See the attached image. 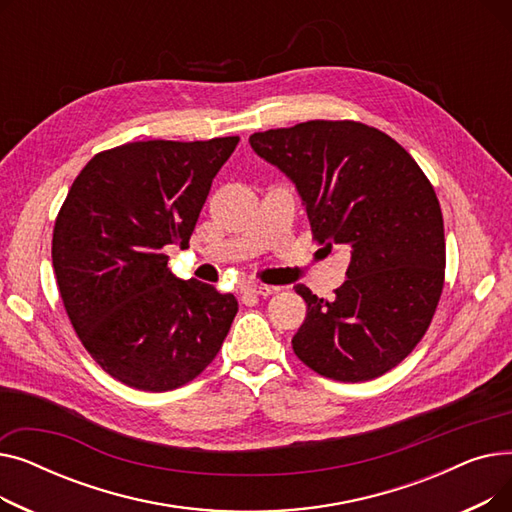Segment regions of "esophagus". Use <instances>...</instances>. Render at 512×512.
Wrapping results in <instances>:
<instances>
[{
    "mask_svg": "<svg viewBox=\"0 0 512 512\" xmlns=\"http://www.w3.org/2000/svg\"><path fill=\"white\" fill-rule=\"evenodd\" d=\"M245 294H255V297H270L276 290H280L278 286H267V284H245L240 288Z\"/></svg>",
    "mask_w": 512,
    "mask_h": 512,
    "instance_id": "34e87169",
    "label": "esophagus"
}]
</instances>
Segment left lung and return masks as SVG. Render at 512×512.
Wrapping results in <instances>:
<instances>
[{"instance_id":"8db88e82","label":"left lung","mask_w":512,"mask_h":512,"mask_svg":"<svg viewBox=\"0 0 512 512\" xmlns=\"http://www.w3.org/2000/svg\"><path fill=\"white\" fill-rule=\"evenodd\" d=\"M299 188L317 245L351 249L332 301L294 290L307 317L292 351L336 382H367L425 336L444 288L440 201L411 153L355 120H309L249 137Z\"/></svg>"}]
</instances>
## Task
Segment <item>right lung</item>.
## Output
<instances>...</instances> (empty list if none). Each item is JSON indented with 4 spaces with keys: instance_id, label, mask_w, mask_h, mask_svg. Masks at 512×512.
I'll return each mask as SVG.
<instances>
[{
    "instance_id": "1",
    "label": "right lung",
    "mask_w": 512,
    "mask_h": 512,
    "mask_svg": "<svg viewBox=\"0 0 512 512\" xmlns=\"http://www.w3.org/2000/svg\"><path fill=\"white\" fill-rule=\"evenodd\" d=\"M238 137L137 141L97 153L72 182L51 259L70 324L118 382L176 390L220 353L234 294L178 280L166 247H188L211 180Z\"/></svg>"
}]
</instances>
